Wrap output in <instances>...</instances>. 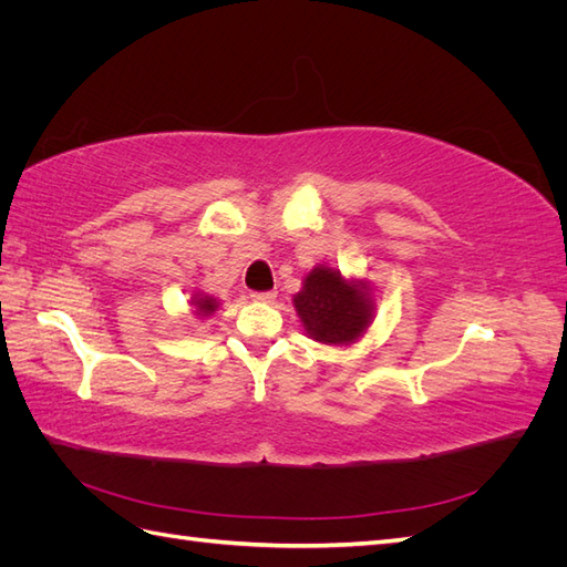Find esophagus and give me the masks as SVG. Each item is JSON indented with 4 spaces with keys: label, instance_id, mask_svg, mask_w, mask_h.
<instances>
[{
    "label": "esophagus",
    "instance_id": "1",
    "mask_svg": "<svg viewBox=\"0 0 567 567\" xmlns=\"http://www.w3.org/2000/svg\"><path fill=\"white\" fill-rule=\"evenodd\" d=\"M250 298L255 302H274V298H277V293L274 290H255V293H250Z\"/></svg>",
    "mask_w": 567,
    "mask_h": 567
}]
</instances>
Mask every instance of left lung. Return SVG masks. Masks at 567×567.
<instances>
[{
  "label": "left lung",
  "instance_id": "1",
  "mask_svg": "<svg viewBox=\"0 0 567 567\" xmlns=\"http://www.w3.org/2000/svg\"><path fill=\"white\" fill-rule=\"evenodd\" d=\"M293 305L307 336L323 346H350L369 329L375 310L367 281H348L326 265L307 274Z\"/></svg>",
  "mask_w": 567,
  "mask_h": 567
}]
</instances>
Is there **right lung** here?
I'll return each mask as SVG.
<instances>
[{
    "instance_id": "obj_1",
    "label": "right lung",
    "mask_w": 567,
    "mask_h": 567,
    "mask_svg": "<svg viewBox=\"0 0 567 567\" xmlns=\"http://www.w3.org/2000/svg\"><path fill=\"white\" fill-rule=\"evenodd\" d=\"M192 305L196 307V315L198 317H210L217 307H219V302H217V298H210V296H205V293H196L194 298H192Z\"/></svg>"
}]
</instances>
